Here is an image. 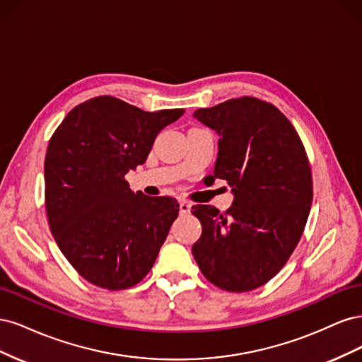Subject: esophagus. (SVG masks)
Wrapping results in <instances>:
<instances>
[{
	"instance_id": "1",
	"label": "esophagus",
	"mask_w": 362,
	"mask_h": 362,
	"mask_svg": "<svg viewBox=\"0 0 362 362\" xmlns=\"http://www.w3.org/2000/svg\"><path fill=\"white\" fill-rule=\"evenodd\" d=\"M190 208H192V204H190V202H187V201H181V202H180V211H181L182 214L190 213Z\"/></svg>"
}]
</instances>
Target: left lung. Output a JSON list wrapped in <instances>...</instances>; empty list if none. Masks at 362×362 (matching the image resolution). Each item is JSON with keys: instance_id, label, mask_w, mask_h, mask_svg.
Segmentation results:
<instances>
[{"instance_id": "obj_1", "label": "left lung", "mask_w": 362, "mask_h": 362, "mask_svg": "<svg viewBox=\"0 0 362 362\" xmlns=\"http://www.w3.org/2000/svg\"><path fill=\"white\" fill-rule=\"evenodd\" d=\"M218 134L214 178L233 187L225 214L193 205L202 225L192 247L202 275L242 293L269 282L291 257L313 202V175L302 140L278 108L254 96L193 115Z\"/></svg>"}]
</instances>
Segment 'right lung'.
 Listing matches in <instances>:
<instances>
[{"mask_svg": "<svg viewBox=\"0 0 362 362\" xmlns=\"http://www.w3.org/2000/svg\"><path fill=\"white\" fill-rule=\"evenodd\" d=\"M184 108L144 112L96 96L68 113L45 157V208L54 240L96 287L125 290L154 266L180 204L131 192L125 180L148 158L160 131Z\"/></svg>", "mask_w": 362, "mask_h": 362, "instance_id": "obj_1", "label": "right lung"}]
</instances>
